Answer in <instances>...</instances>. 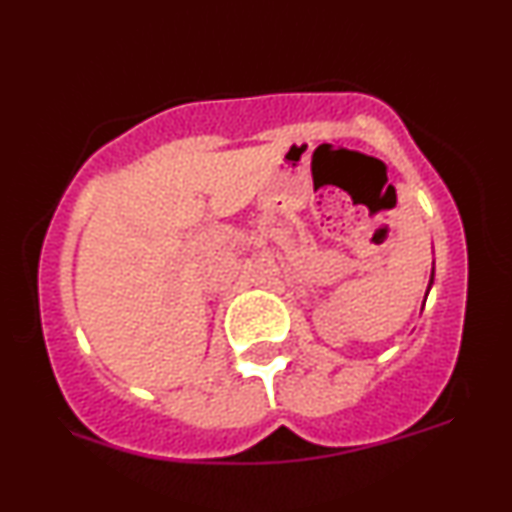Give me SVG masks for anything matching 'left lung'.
I'll return each mask as SVG.
<instances>
[{
  "label": "left lung",
  "mask_w": 512,
  "mask_h": 512,
  "mask_svg": "<svg viewBox=\"0 0 512 512\" xmlns=\"http://www.w3.org/2000/svg\"><path fill=\"white\" fill-rule=\"evenodd\" d=\"M431 284H433V276H431Z\"/></svg>",
  "instance_id": "obj_1"
}]
</instances>
